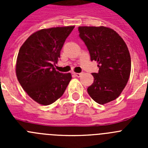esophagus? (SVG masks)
Listing matches in <instances>:
<instances>
[{
	"mask_svg": "<svg viewBox=\"0 0 148 148\" xmlns=\"http://www.w3.org/2000/svg\"><path fill=\"white\" fill-rule=\"evenodd\" d=\"M73 74H74V75H75L76 77H81V75H82V74H83V73H73Z\"/></svg>",
	"mask_w": 148,
	"mask_h": 148,
	"instance_id": "34e87169",
	"label": "esophagus"
}]
</instances>
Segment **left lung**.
<instances>
[{"mask_svg":"<svg viewBox=\"0 0 148 148\" xmlns=\"http://www.w3.org/2000/svg\"><path fill=\"white\" fill-rule=\"evenodd\" d=\"M79 37L90 53L91 61L98 62L99 73L87 88L90 96L104 104L119 96L131 70V59L126 44L112 29L104 27H79Z\"/></svg>","mask_w":148,"mask_h":148,"instance_id":"8db88e82","label":"left lung"}]
</instances>
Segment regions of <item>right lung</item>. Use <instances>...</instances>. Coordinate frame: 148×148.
Wrapping results in <instances>:
<instances>
[{
	"label": "right lung",
	"mask_w": 148,
	"mask_h": 148,
	"mask_svg": "<svg viewBox=\"0 0 148 148\" xmlns=\"http://www.w3.org/2000/svg\"><path fill=\"white\" fill-rule=\"evenodd\" d=\"M74 26L44 29L31 35L18 52L16 75L22 88L42 105L62 96L72 78L70 73L56 71L54 65Z\"/></svg>",
	"instance_id": "add662e5"
}]
</instances>
